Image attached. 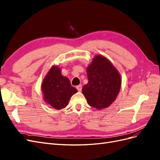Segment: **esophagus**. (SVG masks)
<instances>
[{
	"label": "esophagus",
	"mask_w": 160,
	"mask_h": 160,
	"mask_svg": "<svg viewBox=\"0 0 160 160\" xmlns=\"http://www.w3.org/2000/svg\"><path fill=\"white\" fill-rule=\"evenodd\" d=\"M76 88H77V90H78V91H81V89H82V86H81V85H77V86L76 87Z\"/></svg>",
	"instance_id": "34e87169"
}]
</instances>
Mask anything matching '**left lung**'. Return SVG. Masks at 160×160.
<instances>
[{"label":"left lung","mask_w":160,"mask_h":160,"mask_svg":"<svg viewBox=\"0 0 160 160\" xmlns=\"http://www.w3.org/2000/svg\"><path fill=\"white\" fill-rule=\"evenodd\" d=\"M88 83L82 89L89 105L98 110L108 108L119 93L122 78L118 69L105 57L96 55L87 67Z\"/></svg>","instance_id":"1"}]
</instances>
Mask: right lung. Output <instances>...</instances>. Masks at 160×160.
Segmentation results:
<instances>
[{
	"label": "right lung",
	"mask_w": 160,
	"mask_h": 160,
	"mask_svg": "<svg viewBox=\"0 0 160 160\" xmlns=\"http://www.w3.org/2000/svg\"><path fill=\"white\" fill-rule=\"evenodd\" d=\"M43 100L54 109L60 110L66 108L72 95L77 92L72 87L69 79L61 74V69L52 65L43 79L41 84Z\"/></svg>",
	"instance_id": "1"
}]
</instances>
